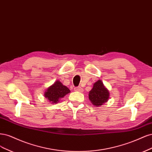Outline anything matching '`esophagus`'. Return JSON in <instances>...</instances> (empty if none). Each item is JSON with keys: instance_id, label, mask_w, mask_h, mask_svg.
Returning a JSON list of instances; mask_svg holds the SVG:
<instances>
[{"instance_id": "esophagus-1", "label": "esophagus", "mask_w": 152, "mask_h": 152, "mask_svg": "<svg viewBox=\"0 0 152 152\" xmlns=\"http://www.w3.org/2000/svg\"><path fill=\"white\" fill-rule=\"evenodd\" d=\"M74 90L76 91H79V92H82L83 91V88L81 87H76V88H75Z\"/></svg>"}]
</instances>
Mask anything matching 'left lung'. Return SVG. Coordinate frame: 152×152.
Returning <instances> with one entry per match:
<instances>
[{"instance_id":"left-lung-1","label":"left lung","mask_w":152,"mask_h":152,"mask_svg":"<svg viewBox=\"0 0 152 152\" xmlns=\"http://www.w3.org/2000/svg\"><path fill=\"white\" fill-rule=\"evenodd\" d=\"M109 91L101 80H98L94 84L93 88L89 92V99L92 104L99 107L104 104L109 99Z\"/></svg>"}]
</instances>
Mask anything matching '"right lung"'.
I'll list each match as a JSON object with an SVG mask.
<instances>
[{
    "label": "right lung",
    "instance_id": "obj_1",
    "mask_svg": "<svg viewBox=\"0 0 152 152\" xmlns=\"http://www.w3.org/2000/svg\"><path fill=\"white\" fill-rule=\"evenodd\" d=\"M70 92V90L63 85L61 82L56 81L52 85L48 88L44 94V96L51 102V104H57L61 99Z\"/></svg>",
    "mask_w": 152,
    "mask_h": 152
}]
</instances>
